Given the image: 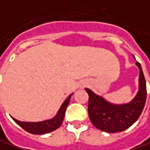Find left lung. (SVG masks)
<instances>
[{"mask_svg": "<svg viewBox=\"0 0 150 150\" xmlns=\"http://www.w3.org/2000/svg\"><path fill=\"white\" fill-rule=\"evenodd\" d=\"M139 68V90L133 100L122 105H114L105 101L91 90L85 89L89 95L88 113L94 126L107 133H116L125 130L135 123L142 113L146 101V81L140 64Z\"/></svg>", "mask_w": 150, "mask_h": 150, "instance_id": "left-lung-1", "label": "left lung"}]
</instances>
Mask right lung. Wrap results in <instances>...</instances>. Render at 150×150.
Returning <instances> with one entry per match:
<instances>
[{
  "mask_svg": "<svg viewBox=\"0 0 150 150\" xmlns=\"http://www.w3.org/2000/svg\"><path fill=\"white\" fill-rule=\"evenodd\" d=\"M71 96H72V94L68 96V98L65 100V102L62 104L61 107L59 108L57 115L51 120L42 122H37V123H28V122L19 121L13 118L14 121L16 124H18L19 125L22 129H24L25 131L29 132L30 134H47L50 132L54 131L61 125V124L63 122L64 117H65V110L70 103Z\"/></svg>",
  "mask_w": 150,
  "mask_h": 150,
  "instance_id": "1",
  "label": "right lung"
}]
</instances>
